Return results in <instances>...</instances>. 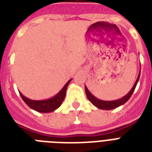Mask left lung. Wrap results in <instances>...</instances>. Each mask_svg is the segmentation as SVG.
Returning <instances> with one entry per match:
<instances>
[{"label": "left lung", "instance_id": "8db88e82", "mask_svg": "<svg viewBox=\"0 0 152 152\" xmlns=\"http://www.w3.org/2000/svg\"><path fill=\"white\" fill-rule=\"evenodd\" d=\"M140 76V71L139 75H138V77H137V80L135 82L134 85H133V87L132 88V89L129 91V92L126 95H125L124 97L121 98V99H119L113 100V101H103V100L99 99L95 97V96L89 91L88 88L85 86L86 95H87L88 100H89L94 106H96L97 108L101 109V110H113V109H115L117 108V107H118V106H121V105H123V104H125L128 100L129 99L130 97L132 96V93L134 91L135 88L137 87V83H138V81H139Z\"/></svg>", "mask_w": 152, "mask_h": 152}]
</instances>
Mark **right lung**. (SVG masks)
<instances>
[{
    "instance_id": "right-lung-1",
    "label": "right lung",
    "mask_w": 152,
    "mask_h": 152,
    "mask_svg": "<svg viewBox=\"0 0 152 152\" xmlns=\"http://www.w3.org/2000/svg\"><path fill=\"white\" fill-rule=\"evenodd\" d=\"M71 80H69L65 85L63 87L61 90L57 93V95L53 98L45 100H32L28 98L25 97L24 95H22V93L20 92V95L24 102L29 106L30 108L34 110L39 112V113H50L57 110L60 106L61 105L62 102L64 101L65 95H66V90L68 85L71 82Z\"/></svg>"
}]
</instances>
